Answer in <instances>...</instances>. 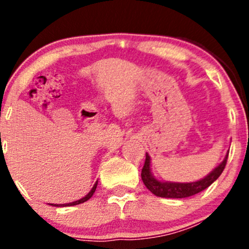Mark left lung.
<instances>
[{
	"label": "left lung",
	"instance_id": "left-lung-1",
	"mask_svg": "<svg viewBox=\"0 0 249 249\" xmlns=\"http://www.w3.org/2000/svg\"><path fill=\"white\" fill-rule=\"evenodd\" d=\"M228 155L229 152L225 155L224 160L218 165L217 167L212 170L207 176L201 178L195 182H188V183H179V182H170V180H160L155 177L152 173L150 169V157L148 153H145V161L144 166L142 169V177L143 183L147 187L148 190L153 193L154 195L159 197H171V199H183V197H189L193 195L197 194V193L202 192L206 188L210 187L220 175H222L223 170H224L225 165H227Z\"/></svg>",
	"mask_w": 249,
	"mask_h": 249
}]
</instances>
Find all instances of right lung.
I'll return each instance as SVG.
<instances>
[{
  "label": "right lung",
  "mask_w": 249,
  "mask_h": 249,
  "mask_svg": "<svg viewBox=\"0 0 249 249\" xmlns=\"http://www.w3.org/2000/svg\"><path fill=\"white\" fill-rule=\"evenodd\" d=\"M96 187H97V182L95 183L94 184V187L91 188V190H90L89 193H88L87 195H85L84 197H82V199H79V200H77V201H73V202H69V203H59V205H57V203H50V205L52 206H56V207H67V206H74V205H79V203H83V202H85V201H88V200L90 199V197L92 196V195H94V193H95V190H96Z\"/></svg>",
  "instance_id": "obj_1"
}]
</instances>
